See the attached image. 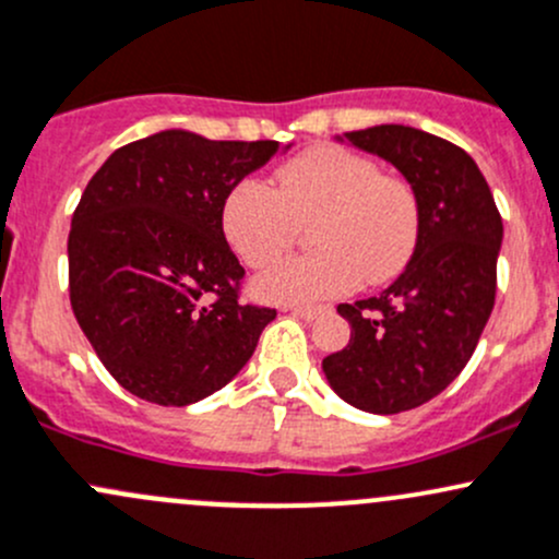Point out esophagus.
<instances>
[{"label":"esophagus","instance_id":"obj_1","mask_svg":"<svg viewBox=\"0 0 559 559\" xmlns=\"http://www.w3.org/2000/svg\"><path fill=\"white\" fill-rule=\"evenodd\" d=\"M284 310H289L292 316H299L305 321H313L316 316L324 313V308H319V305H286Z\"/></svg>","mask_w":559,"mask_h":559}]
</instances>
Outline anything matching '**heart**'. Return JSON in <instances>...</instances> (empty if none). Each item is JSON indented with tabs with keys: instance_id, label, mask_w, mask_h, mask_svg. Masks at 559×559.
<instances>
[{
	"instance_id": "b5f03b06",
	"label": "heart",
	"mask_w": 559,
	"mask_h": 559,
	"mask_svg": "<svg viewBox=\"0 0 559 559\" xmlns=\"http://www.w3.org/2000/svg\"><path fill=\"white\" fill-rule=\"evenodd\" d=\"M316 251L278 262L257 278L273 302H313L383 284L404 270L420 235V201L399 176L369 157L319 146L278 168V187L240 179L222 205L227 240L251 267H264L295 246L310 225Z\"/></svg>"
}]
</instances>
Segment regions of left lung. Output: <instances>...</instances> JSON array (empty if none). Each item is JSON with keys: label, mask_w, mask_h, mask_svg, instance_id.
<instances>
[{"label": "left lung", "mask_w": 559, "mask_h": 559, "mask_svg": "<svg viewBox=\"0 0 559 559\" xmlns=\"http://www.w3.org/2000/svg\"><path fill=\"white\" fill-rule=\"evenodd\" d=\"M340 141L396 166L420 201L413 260L378 297L337 305L350 343L321 364L340 399L396 415L442 393L477 348L496 305L503 222L477 163L450 141L409 126Z\"/></svg>", "instance_id": "8db88e82"}]
</instances>
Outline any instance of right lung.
I'll list each match as a JSON object with an SVG mask.
<instances>
[{"mask_svg": "<svg viewBox=\"0 0 559 559\" xmlns=\"http://www.w3.org/2000/svg\"><path fill=\"white\" fill-rule=\"evenodd\" d=\"M278 150L160 131L111 152L87 181L69 233V299L133 396L201 402L243 369L275 319L273 308L240 302L246 270L227 246L222 205Z\"/></svg>", "mask_w": 559, "mask_h": 559, "instance_id": "1", "label": "right lung"}]
</instances>
